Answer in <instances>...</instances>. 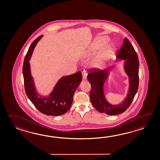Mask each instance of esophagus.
Wrapping results in <instances>:
<instances>
[{
  "instance_id": "obj_1",
  "label": "esophagus",
  "mask_w": 160,
  "mask_h": 160,
  "mask_svg": "<svg viewBox=\"0 0 160 160\" xmlns=\"http://www.w3.org/2000/svg\"><path fill=\"white\" fill-rule=\"evenodd\" d=\"M82 78L83 80H86L87 79V73L85 71H83L82 73Z\"/></svg>"
}]
</instances>
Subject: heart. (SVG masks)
Wrapping results in <instances>:
<instances>
[{
  "instance_id": "1",
  "label": "heart",
  "mask_w": 160,
  "mask_h": 160,
  "mask_svg": "<svg viewBox=\"0 0 160 160\" xmlns=\"http://www.w3.org/2000/svg\"><path fill=\"white\" fill-rule=\"evenodd\" d=\"M107 40H108V39L106 37L100 38L95 43H94L93 45L92 50L94 51H97L98 50H99L100 48L102 47V46L104 45V43H105V42H106ZM114 46H110L109 48H108L106 51H104V53L102 55L101 57H100L99 59H98L97 60L94 62V66L98 67H101L103 66L105 64L107 57L112 54V53L114 51Z\"/></svg>"
}]
</instances>
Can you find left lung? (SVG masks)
I'll return each instance as SVG.
<instances>
[{"label": "left lung", "mask_w": 160, "mask_h": 160, "mask_svg": "<svg viewBox=\"0 0 160 160\" xmlns=\"http://www.w3.org/2000/svg\"><path fill=\"white\" fill-rule=\"evenodd\" d=\"M118 60H123L124 71L128 77L129 88L127 96L118 105H112L106 98L104 84L108 81L111 69L109 67L103 71L94 68L88 75V82L91 83V101L94 108L101 113L115 115L123 113L132 102L139 88V58L132 45L125 38L123 45L117 56Z\"/></svg>", "instance_id": "8db88e82"}]
</instances>
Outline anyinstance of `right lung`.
Segmentation results:
<instances>
[{
    "label": "right lung",
    "mask_w": 160,
    "mask_h": 160,
    "mask_svg": "<svg viewBox=\"0 0 160 160\" xmlns=\"http://www.w3.org/2000/svg\"><path fill=\"white\" fill-rule=\"evenodd\" d=\"M42 37L43 35L40 36L32 42L25 57L22 67L25 91L30 101L41 112L48 115L59 116L65 114L71 108L73 94L82 81V72L79 71L62 77L48 96L40 95L31 74L29 60L34 49Z\"/></svg>",
    "instance_id": "add662e5"
}]
</instances>
